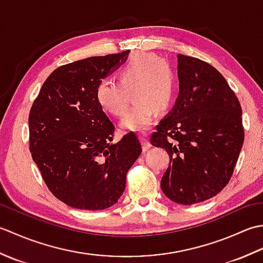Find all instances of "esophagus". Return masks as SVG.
<instances>
[{
  "label": "esophagus",
  "instance_id": "esophagus-1",
  "mask_svg": "<svg viewBox=\"0 0 263 263\" xmlns=\"http://www.w3.org/2000/svg\"><path fill=\"white\" fill-rule=\"evenodd\" d=\"M139 138H140V140H141V142H142V149H143V152H147V150L150 149V147H152V143L149 142L148 135H147V133L142 132V133H140V135H139Z\"/></svg>",
  "mask_w": 263,
  "mask_h": 263
}]
</instances>
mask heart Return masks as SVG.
Returning a JSON list of instances; mask_svg holds the SVG:
<instances>
[{
  "instance_id": "1",
  "label": "heart",
  "mask_w": 263,
  "mask_h": 263,
  "mask_svg": "<svg viewBox=\"0 0 263 263\" xmlns=\"http://www.w3.org/2000/svg\"><path fill=\"white\" fill-rule=\"evenodd\" d=\"M120 82L104 78L98 82L95 96L98 105L107 113L121 116L127 108L126 91L132 90L136 103L120 127L140 132L152 125L156 111L166 110L173 103L176 79L170 64L152 53H138L121 69Z\"/></svg>"
}]
</instances>
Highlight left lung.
<instances>
[{
  "label": "left lung",
  "instance_id": "left-lung-1",
  "mask_svg": "<svg viewBox=\"0 0 263 263\" xmlns=\"http://www.w3.org/2000/svg\"><path fill=\"white\" fill-rule=\"evenodd\" d=\"M178 96L152 136L170 166L160 186L170 200L194 204L230 182L244 141L242 108L220 72L199 59L177 55Z\"/></svg>",
  "mask_w": 263,
  "mask_h": 263
}]
</instances>
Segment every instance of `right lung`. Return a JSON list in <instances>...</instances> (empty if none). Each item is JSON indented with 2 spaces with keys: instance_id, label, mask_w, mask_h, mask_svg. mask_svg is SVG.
I'll return each mask as SVG.
<instances>
[{
  "instance_id": "right-lung-1",
  "label": "right lung",
  "mask_w": 263,
  "mask_h": 263,
  "mask_svg": "<svg viewBox=\"0 0 263 263\" xmlns=\"http://www.w3.org/2000/svg\"><path fill=\"white\" fill-rule=\"evenodd\" d=\"M130 51L76 61L54 70L29 114L30 153L55 197L72 208L103 210L125 190L142 148L136 133L113 142L115 127L98 105V82Z\"/></svg>"
}]
</instances>
